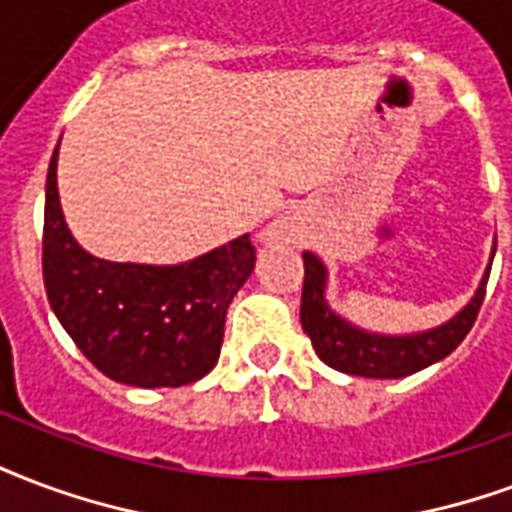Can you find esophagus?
I'll return each instance as SVG.
<instances>
[{
	"mask_svg": "<svg viewBox=\"0 0 512 512\" xmlns=\"http://www.w3.org/2000/svg\"><path fill=\"white\" fill-rule=\"evenodd\" d=\"M263 238H266V241H279V238H282V230L271 225L268 230H263Z\"/></svg>",
	"mask_w": 512,
	"mask_h": 512,
	"instance_id": "1",
	"label": "esophagus"
}]
</instances>
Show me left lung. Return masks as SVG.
<instances>
[{
	"label": "left lung",
	"mask_w": 512,
	"mask_h": 512,
	"mask_svg": "<svg viewBox=\"0 0 512 512\" xmlns=\"http://www.w3.org/2000/svg\"><path fill=\"white\" fill-rule=\"evenodd\" d=\"M497 244L491 249L488 266L480 276V285L467 304L461 306L450 320L410 333H382L352 323L328 304V266L323 257L304 252V295H301V325L312 339V347L320 361L331 369L352 377L369 380H399L439 363L464 342L483 304L488 271L494 263Z\"/></svg>",
	"instance_id": "obj_1"
}]
</instances>
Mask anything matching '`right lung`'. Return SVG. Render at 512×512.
Returning a JSON list of instances; mask_svg holds the SVG:
<instances>
[{
  "instance_id": "obj_1",
  "label": "right lung",
  "mask_w": 512,
  "mask_h": 512,
  "mask_svg": "<svg viewBox=\"0 0 512 512\" xmlns=\"http://www.w3.org/2000/svg\"><path fill=\"white\" fill-rule=\"evenodd\" d=\"M56 168L59 146L48 165L43 230L45 293L56 320L121 385L181 388L206 377L219 361L227 306L255 271L249 233L176 266L102 260L64 222Z\"/></svg>"
}]
</instances>
